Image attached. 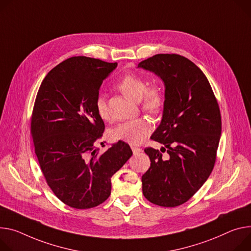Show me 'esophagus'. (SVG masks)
<instances>
[{
	"mask_svg": "<svg viewBox=\"0 0 251 251\" xmlns=\"http://www.w3.org/2000/svg\"><path fill=\"white\" fill-rule=\"evenodd\" d=\"M132 151H133V154L136 155V154H138V153L142 152V149H141V148H138V147H132Z\"/></svg>",
	"mask_w": 251,
	"mask_h": 251,
	"instance_id": "34e87169",
	"label": "esophagus"
}]
</instances>
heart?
Masks as SVG:
<instances>
[{"label": "heart", "mask_w": 251, "mask_h": 251, "mask_svg": "<svg viewBox=\"0 0 251 251\" xmlns=\"http://www.w3.org/2000/svg\"><path fill=\"white\" fill-rule=\"evenodd\" d=\"M117 88L129 100L140 101L142 109L150 115H157L163 109L165 95L160 85L155 84L147 87V83L142 77L128 74L118 82ZM95 108L102 120H110V113L103 96L97 97ZM150 131V123L144 118H139L117 125L110 131V135L114 140L138 145L147 137Z\"/></svg>", "instance_id": "heart-1"}]
</instances>
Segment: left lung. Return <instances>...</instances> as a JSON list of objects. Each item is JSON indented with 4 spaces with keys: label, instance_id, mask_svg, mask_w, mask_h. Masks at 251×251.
<instances>
[{
    "label": "left lung",
    "instance_id": "obj_1",
    "mask_svg": "<svg viewBox=\"0 0 251 251\" xmlns=\"http://www.w3.org/2000/svg\"><path fill=\"white\" fill-rule=\"evenodd\" d=\"M138 68L160 77L165 86L162 120L151 136L164 147L145 148L151 164L142 176V191L153 204L175 207L188 201L213 170L221 135L219 106L206 76L183 56L157 54Z\"/></svg>",
    "mask_w": 251,
    "mask_h": 251
}]
</instances>
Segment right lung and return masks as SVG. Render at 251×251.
<instances>
[{
  "instance_id": "add662e5",
  "label": "right lung",
  "mask_w": 251,
  "mask_h": 251,
  "mask_svg": "<svg viewBox=\"0 0 251 251\" xmlns=\"http://www.w3.org/2000/svg\"><path fill=\"white\" fill-rule=\"evenodd\" d=\"M116 67L85 56L69 58L47 74L36 97L31 118L35 153L49 187L73 208L103 203L111 194V177L133 154L123 141L105 152L95 147L105 129L96 99Z\"/></svg>"
}]
</instances>
